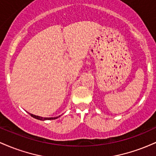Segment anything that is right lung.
<instances>
[{
  "label": "right lung",
  "instance_id": "right-lung-1",
  "mask_svg": "<svg viewBox=\"0 0 156 156\" xmlns=\"http://www.w3.org/2000/svg\"><path fill=\"white\" fill-rule=\"evenodd\" d=\"M28 114H29L32 117L35 118V119H39V120H42V121L51 120V119H57V118L60 117V116H58V117H39V116L34 115V114H30V113H28Z\"/></svg>",
  "mask_w": 156,
  "mask_h": 156
}]
</instances>
